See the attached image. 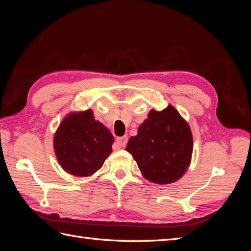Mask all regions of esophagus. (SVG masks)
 <instances>
[{"label":"esophagus","instance_id":"34e87169","mask_svg":"<svg viewBox=\"0 0 251 251\" xmlns=\"http://www.w3.org/2000/svg\"><path fill=\"white\" fill-rule=\"evenodd\" d=\"M127 141H128V138H127V136H123V137H117L116 138V143L120 147H125L127 145Z\"/></svg>","mask_w":251,"mask_h":251}]
</instances>
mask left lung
Returning <instances> with one entry per match:
<instances>
[{
	"mask_svg": "<svg viewBox=\"0 0 251 251\" xmlns=\"http://www.w3.org/2000/svg\"><path fill=\"white\" fill-rule=\"evenodd\" d=\"M128 151L143 176L156 184H170L188 170L193 136L189 123L172 104L163 111L152 109L148 119L129 138Z\"/></svg>",
	"mask_w": 251,
	"mask_h": 251,
	"instance_id": "obj_1",
	"label": "left lung"
}]
</instances>
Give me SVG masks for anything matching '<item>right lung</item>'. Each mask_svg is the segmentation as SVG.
Instances as JSON below:
<instances>
[{
    "mask_svg": "<svg viewBox=\"0 0 251 251\" xmlns=\"http://www.w3.org/2000/svg\"><path fill=\"white\" fill-rule=\"evenodd\" d=\"M114 138L96 121L93 110L70 112L54 135L57 161L66 173L89 177L99 170L112 152Z\"/></svg>",
    "mask_w": 251,
    "mask_h": 251,
    "instance_id": "add662e5",
    "label": "right lung"
}]
</instances>
